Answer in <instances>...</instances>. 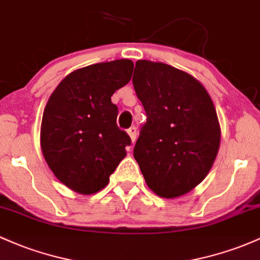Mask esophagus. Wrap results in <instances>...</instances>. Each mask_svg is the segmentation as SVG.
<instances>
[{"instance_id": "34e87169", "label": "esophagus", "mask_w": 260, "mask_h": 260, "mask_svg": "<svg viewBox=\"0 0 260 260\" xmlns=\"http://www.w3.org/2000/svg\"><path fill=\"white\" fill-rule=\"evenodd\" d=\"M127 133H128V136H129L131 142H132V144H135L136 137H137V128H136V127H131L127 131Z\"/></svg>"}]
</instances>
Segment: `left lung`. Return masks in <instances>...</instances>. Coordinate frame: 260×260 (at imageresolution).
<instances>
[{
	"instance_id": "obj_1",
	"label": "left lung",
	"mask_w": 260,
	"mask_h": 260,
	"mask_svg": "<svg viewBox=\"0 0 260 260\" xmlns=\"http://www.w3.org/2000/svg\"><path fill=\"white\" fill-rule=\"evenodd\" d=\"M132 81L147 113L133 155L153 192L180 198L217 156L221 127L212 99L198 79L164 62L138 60Z\"/></svg>"
}]
</instances>
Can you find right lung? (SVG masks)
Instances as JSON below:
<instances>
[{
    "label": "right lung",
    "mask_w": 260,
    "mask_h": 260,
    "mask_svg": "<svg viewBox=\"0 0 260 260\" xmlns=\"http://www.w3.org/2000/svg\"><path fill=\"white\" fill-rule=\"evenodd\" d=\"M128 59L81 68L61 80L44 108L41 148L48 167L75 192L104 189L124 158L131 138L116 124L118 108L111 101L129 82Z\"/></svg>",
    "instance_id": "obj_1"
}]
</instances>
